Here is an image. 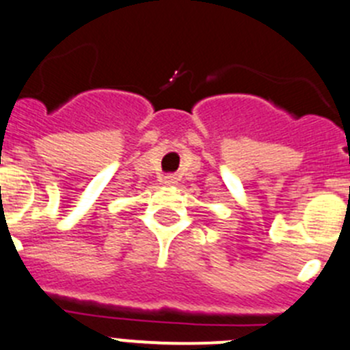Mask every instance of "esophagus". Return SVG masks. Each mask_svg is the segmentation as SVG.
Segmentation results:
<instances>
[{"label":"esophagus","mask_w":350,"mask_h":350,"mask_svg":"<svg viewBox=\"0 0 350 350\" xmlns=\"http://www.w3.org/2000/svg\"><path fill=\"white\" fill-rule=\"evenodd\" d=\"M162 185L164 186H174V185H178V176H174V174H167V176H164V178H162Z\"/></svg>","instance_id":"esophagus-1"}]
</instances>
